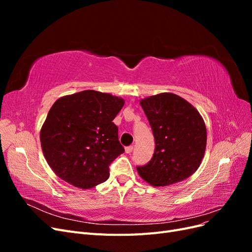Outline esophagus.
I'll return each mask as SVG.
<instances>
[{"label": "esophagus", "mask_w": 252, "mask_h": 252, "mask_svg": "<svg viewBox=\"0 0 252 252\" xmlns=\"http://www.w3.org/2000/svg\"><path fill=\"white\" fill-rule=\"evenodd\" d=\"M132 150H133V146H128V147L125 148V152H126V154H131Z\"/></svg>", "instance_id": "34e87169"}]
</instances>
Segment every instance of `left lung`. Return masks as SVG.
Segmentation results:
<instances>
[{"mask_svg": "<svg viewBox=\"0 0 252 252\" xmlns=\"http://www.w3.org/2000/svg\"><path fill=\"white\" fill-rule=\"evenodd\" d=\"M140 104L152 128L156 149L147 165L136 167L139 175L155 187L186 180L205 155L207 130L200 112L170 93L145 97Z\"/></svg>", "mask_w": 252, "mask_h": 252, "instance_id": "obj_1", "label": "left lung"}]
</instances>
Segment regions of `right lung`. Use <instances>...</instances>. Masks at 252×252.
<instances>
[{"mask_svg": "<svg viewBox=\"0 0 252 252\" xmlns=\"http://www.w3.org/2000/svg\"><path fill=\"white\" fill-rule=\"evenodd\" d=\"M125 101L95 90L58 98L41 128L45 158L60 179L90 189L109 178V165L124 147L112 123Z\"/></svg>", "mask_w": 252, "mask_h": 252, "instance_id": "obj_1", "label": "right lung"}]
</instances>
